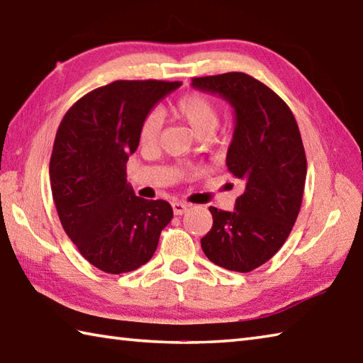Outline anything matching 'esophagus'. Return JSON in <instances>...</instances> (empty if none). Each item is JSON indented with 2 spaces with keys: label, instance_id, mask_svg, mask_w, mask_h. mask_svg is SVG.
<instances>
[{
  "label": "esophagus",
  "instance_id": "1",
  "mask_svg": "<svg viewBox=\"0 0 363 363\" xmlns=\"http://www.w3.org/2000/svg\"><path fill=\"white\" fill-rule=\"evenodd\" d=\"M172 208H173L174 216H182L184 212H186V211L189 209V204H187V203L176 201V203H173V204H172Z\"/></svg>",
  "mask_w": 363,
  "mask_h": 363
}]
</instances>
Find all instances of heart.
<instances>
[{
	"mask_svg": "<svg viewBox=\"0 0 363 363\" xmlns=\"http://www.w3.org/2000/svg\"><path fill=\"white\" fill-rule=\"evenodd\" d=\"M169 111L177 119L187 123L198 137H208L218 125V105L209 94L201 91H190L176 99L169 105ZM160 121L155 115H147L140 124L138 138L143 146L157 141Z\"/></svg>",
	"mask_w": 363,
	"mask_h": 363,
	"instance_id": "obj_1",
	"label": "heart"
}]
</instances>
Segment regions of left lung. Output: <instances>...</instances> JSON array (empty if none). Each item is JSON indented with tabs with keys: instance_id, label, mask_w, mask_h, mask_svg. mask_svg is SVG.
Returning a JSON list of instances; mask_svg holds the SVG:
<instances>
[{
	"instance_id": "1",
	"label": "left lung",
	"mask_w": 363,
	"mask_h": 363,
	"mask_svg": "<svg viewBox=\"0 0 363 363\" xmlns=\"http://www.w3.org/2000/svg\"><path fill=\"white\" fill-rule=\"evenodd\" d=\"M191 86L233 105L226 167L244 186L233 212L211 206L214 223L201 248L220 267L250 272L280 250L299 216L307 177L299 125L280 96L244 72L195 77Z\"/></svg>"
}]
</instances>
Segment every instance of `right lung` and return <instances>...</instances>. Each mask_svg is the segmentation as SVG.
I'll return each instance as SVG.
<instances>
[{"instance_id": "1", "label": "right lung", "mask_w": 363, "mask_h": 363, "mask_svg": "<svg viewBox=\"0 0 363 363\" xmlns=\"http://www.w3.org/2000/svg\"><path fill=\"white\" fill-rule=\"evenodd\" d=\"M181 82L118 80L70 106L56 132L50 184L61 225L78 252L106 274H124L152 258L172 222L168 201L143 200L127 184V160L140 124Z\"/></svg>"}]
</instances>
